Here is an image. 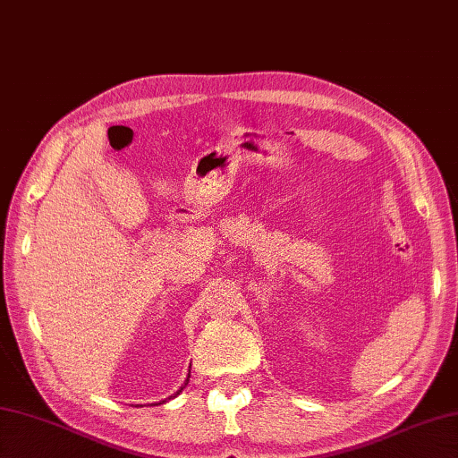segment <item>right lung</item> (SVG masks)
<instances>
[{"instance_id":"right-lung-1","label":"right lung","mask_w":458,"mask_h":458,"mask_svg":"<svg viewBox=\"0 0 458 458\" xmlns=\"http://www.w3.org/2000/svg\"><path fill=\"white\" fill-rule=\"evenodd\" d=\"M187 384H189V379H187V382H184V386H187ZM184 386H182V387H184ZM182 387H181V390H182ZM181 390H179L177 394H181ZM177 394H174V395H177Z\"/></svg>"}]
</instances>
